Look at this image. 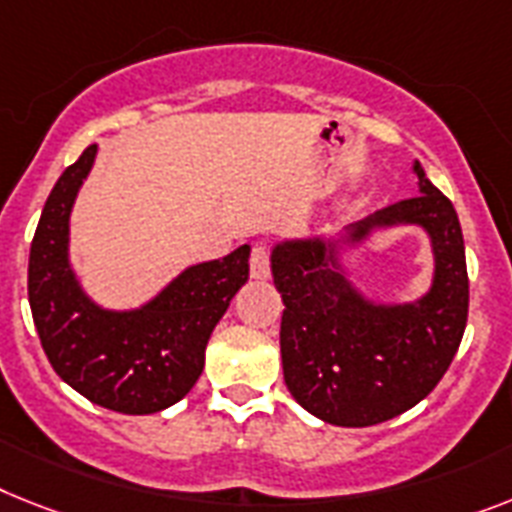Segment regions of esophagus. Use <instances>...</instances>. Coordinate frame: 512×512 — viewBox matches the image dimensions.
Returning <instances> with one entry per match:
<instances>
[{"label":"esophagus","mask_w":512,"mask_h":512,"mask_svg":"<svg viewBox=\"0 0 512 512\" xmlns=\"http://www.w3.org/2000/svg\"><path fill=\"white\" fill-rule=\"evenodd\" d=\"M269 251H266V246H253L251 251V277L253 280H266L269 277Z\"/></svg>","instance_id":"34e87169"}]
</instances>
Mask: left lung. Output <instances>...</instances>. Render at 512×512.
I'll return each mask as SVG.
<instances>
[{
  "label": "left lung",
  "mask_w": 512,
  "mask_h": 512,
  "mask_svg": "<svg viewBox=\"0 0 512 512\" xmlns=\"http://www.w3.org/2000/svg\"><path fill=\"white\" fill-rule=\"evenodd\" d=\"M413 175L418 196L348 225L335 238H290L272 248L274 287L285 303V384L327 424L374 426L405 413L445 377L463 340L468 272L458 214L418 162ZM390 226H421L433 243V285L416 302H371L341 266L342 252Z\"/></svg>",
  "instance_id": "obj_1"
}]
</instances>
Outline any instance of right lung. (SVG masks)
<instances>
[{
  "label": "right lung",
  "mask_w": 512,
  "mask_h": 512,
  "mask_svg": "<svg viewBox=\"0 0 512 512\" xmlns=\"http://www.w3.org/2000/svg\"><path fill=\"white\" fill-rule=\"evenodd\" d=\"M99 146H88L46 198L28 259V301L59 379L109 411L146 416L175 405L204 371L211 332L248 282L251 246L193 264L138 308H104L70 264V214Z\"/></svg>",
  "instance_id": "obj_1"
}]
</instances>
